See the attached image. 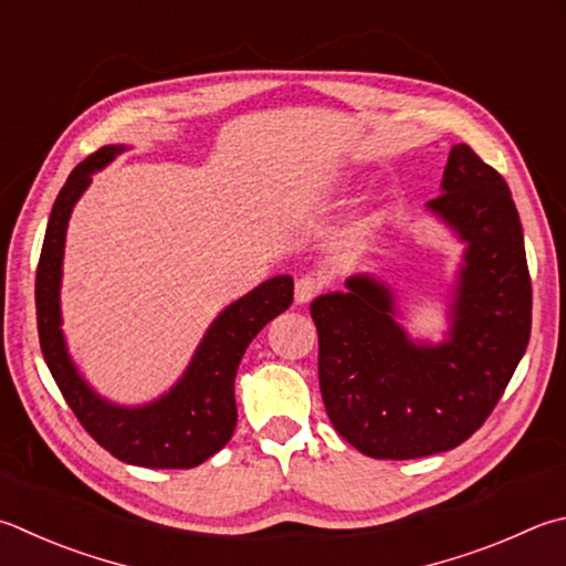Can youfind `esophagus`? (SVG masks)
I'll use <instances>...</instances> for the list:
<instances>
[{"label":"esophagus","instance_id":"34e87169","mask_svg":"<svg viewBox=\"0 0 566 566\" xmlns=\"http://www.w3.org/2000/svg\"><path fill=\"white\" fill-rule=\"evenodd\" d=\"M322 292V284H318V280H314V276H300L296 280V286H294V300L296 304H310L314 296Z\"/></svg>","mask_w":566,"mask_h":566}]
</instances>
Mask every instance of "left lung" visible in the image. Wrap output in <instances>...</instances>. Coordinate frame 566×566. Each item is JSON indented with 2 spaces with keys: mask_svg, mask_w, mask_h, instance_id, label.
I'll use <instances>...</instances> for the list:
<instances>
[{
  "mask_svg": "<svg viewBox=\"0 0 566 566\" xmlns=\"http://www.w3.org/2000/svg\"><path fill=\"white\" fill-rule=\"evenodd\" d=\"M440 188L428 210L465 242L443 344H416L376 276H348L346 292L312 302L328 420L368 458L458 448L497 406L530 342L532 282L507 182L460 143Z\"/></svg>",
  "mask_w": 566,
  "mask_h": 566,
  "instance_id": "left-lung-1",
  "label": "left lung"
}]
</instances>
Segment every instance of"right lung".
<instances>
[{
	"label": "right lung",
	"instance_id": "right-lung-1",
	"mask_svg": "<svg viewBox=\"0 0 566 566\" xmlns=\"http://www.w3.org/2000/svg\"><path fill=\"white\" fill-rule=\"evenodd\" d=\"M126 150L104 146L71 170L51 208L44 248L36 266V326L39 344L51 376L74 410L78 423L101 448L128 465L185 470L212 458L228 446L238 423L234 376L252 338L276 314L290 310L294 280L276 274L240 296L210 324L190 366L168 394L146 406H118L101 398L71 361L61 332V264L71 210L91 185V176Z\"/></svg>",
	"mask_w": 566,
	"mask_h": 566
}]
</instances>
